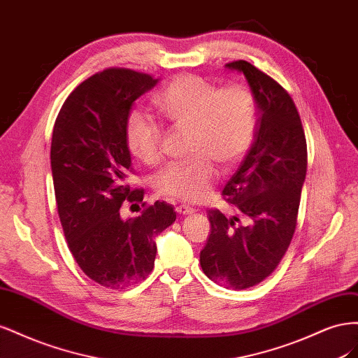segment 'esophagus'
Wrapping results in <instances>:
<instances>
[{
    "label": "esophagus",
    "mask_w": 358,
    "mask_h": 358,
    "mask_svg": "<svg viewBox=\"0 0 358 358\" xmlns=\"http://www.w3.org/2000/svg\"><path fill=\"white\" fill-rule=\"evenodd\" d=\"M176 212L179 215H189V213H194L196 210H194L192 208H189V206H187V204H179L178 208H176Z\"/></svg>",
    "instance_id": "1"
}]
</instances>
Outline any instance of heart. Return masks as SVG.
<instances>
[{
    "mask_svg": "<svg viewBox=\"0 0 358 358\" xmlns=\"http://www.w3.org/2000/svg\"><path fill=\"white\" fill-rule=\"evenodd\" d=\"M157 112L176 131H188L187 155L180 164H170L155 178L161 196L199 203L209 196L216 180V166L230 171L251 148L257 128L255 96L245 85L218 88L197 74H179L154 99ZM129 152L145 164L161 158L162 131L142 113H131L125 124Z\"/></svg>",
    "mask_w": 358,
    "mask_h": 358,
    "instance_id": "obj_1",
    "label": "heart"
}]
</instances>
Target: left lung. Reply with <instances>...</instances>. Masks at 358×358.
I'll list each match as a JSON object with an SVG mask.
<instances>
[{"instance_id": "left-lung-1", "label": "left lung", "mask_w": 358, "mask_h": 358, "mask_svg": "<svg viewBox=\"0 0 358 358\" xmlns=\"http://www.w3.org/2000/svg\"><path fill=\"white\" fill-rule=\"evenodd\" d=\"M225 67L245 74L258 119L254 143L222 191L237 215L208 210L210 234L200 264L218 285L245 289L273 273L294 236L308 148L296 104L282 86L243 59Z\"/></svg>"}]
</instances>
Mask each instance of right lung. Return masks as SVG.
<instances>
[{"label": "right lung", "instance_id": "right-lung-1", "mask_svg": "<svg viewBox=\"0 0 358 358\" xmlns=\"http://www.w3.org/2000/svg\"><path fill=\"white\" fill-rule=\"evenodd\" d=\"M158 79L129 69H106L83 80L64 101L53 127L50 167L59 221L70 252L94 282L125 289L152 272L155 237L176 220L166 201L143 203L131 189L125 124L133 103ZM142 202L136 219L120 206Z\"/></svg>", "mask_w": 358, "mask_h": 358}]
</instances>
